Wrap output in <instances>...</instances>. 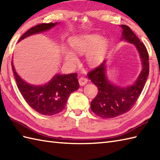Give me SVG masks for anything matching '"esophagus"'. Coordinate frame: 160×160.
Instances as JSON below:
<instances>
[{"mask_svg":"<svg viewBox=\"0 0 160 160\" xmlns=\"http://www.w3.org/2000/svg\"><path fill=\"white\" fill-rule=\"evenodd\" d=\"M78 81H79V84L80 86L85 85V84L88 82V80L85 78H79Z\"/></svg>","mask_w":160,"mask_h":160,"instance_id":"34e87169","label":"esophagus"}]
</instances>
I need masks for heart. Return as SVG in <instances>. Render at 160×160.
I'll return each mask as SVG.
<instances>
[{
    "label": "heart",
    "instance_id": "obj_1",
    "mask_svg": "<svg viewBox=\"0 0 160 160\" xmlns=\"http://www.w3.org/2000/svg\"><path fill=\"white\" fill-rule=\"evenodd\" d=\"M70 49H62L63 60L69 66L72 67L77 62L76 54L86 53L85 60L91 67H96L102 62L109 46V42L99 34H90L72 36L68 40Z\"/></svg>",
    "mask_w": 160,
    "mask_h": 160
}]
</instances>
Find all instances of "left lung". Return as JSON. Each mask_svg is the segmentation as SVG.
<instances>
[{"mask_svg":"<svg viewBox=\"0 0 160 160\" xmlns=\"http://www.w3.org/2000/svg\"><path fill=\"white\" fill-rule=\"evenodd\" d=\"M121 40L132 44L140 56L142 70L136 80L127 86H119L107 76V64L104 60L99 67L88 73V78L98 87V93L91 101L93 113L104 118H112L127 113L140 96L149 73L148 54L146 47L129 27L122 25Z\"/></svg>","mask_w":160,"mask_h":160,"instance_id":"1","label":"left lung"}]
</instances>
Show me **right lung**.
<instances>
[{
	"label": "right lung",
	"instance_id": "add662e5",
	"mask_svg": "<svg viewBox=\"0 0 160 160\" xmlns=\"http://www.w3.org/2000/svg\"><path fill=\"white\" fill-rule=\"evenodd\" d=\"M59 24L60 22L39 24L24 33L18 42L30 36L48 31ZM12 67L17 87L24 99L33 109L42 115H53L60 113L65 108L70 94L79 89L76 73H57L47 83L34 85L25 82L20 78L13 66V58Z\"/></svg>",
	"mask_w": 160,
	"mask_h": 160
}]
</instances>
